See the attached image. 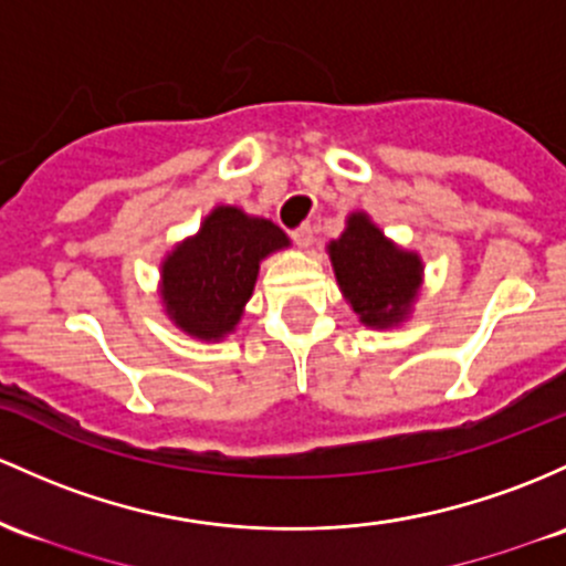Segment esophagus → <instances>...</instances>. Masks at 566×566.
Here are the masks:
<instances>
[{"mask_svg": "<svg viewBox=\"0 0 566 566\" xmlns=\"http://www.w3.org/2000/svg\"><path fill=\"white\" fill-rule=\"evenodd\" d=\"M293 241L297 247H303V250H308V247L314 244V231H312V226H308V222H303L301 228H295L293 231Z\"/></svg>", "mask_w": 566, "mask_h": 566, "instance_id": "obj_1", "label": "esophagus"}]
</instances>
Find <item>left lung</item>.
I'll list each match as a JSON object with an SVG mask.
<instances>
[{"label": "left lung", "instance_id": "8db88e82", "mask_svg": "<svg viewBox=\"0 0 566 566\" xmlns=\"http://www.w3.org/2000/svg\"><path fill=\"white\" fill-rule=\"evenodd\" d=\"M327 254L352 312L368 327H392L411 312L421 287V258L400 250L365 212L346 220V231Z\"/></svg>", "mask_w": 566, "mask_h": 566}]
</instances>
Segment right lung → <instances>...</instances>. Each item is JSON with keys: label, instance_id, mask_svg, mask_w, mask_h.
Masks as SVG:
<instances>
[{"label": "right lung", "instance_id": "obj_1", "mask_svg": "<svg viewBox=\"0 0 566 566\" xmlns=\"http://www.w3.org/2000/svg\"><path fill=\"white\" fill-rule=\"evenodd\" d=\"M290 247L271 220L235 207H217L201 231L166 254L160 297L166 314L192 338L220 340L235 331L258 282L260 260Z\"/></svg>", "mask_w": 566, "mask_h": 566}]
</instances>
